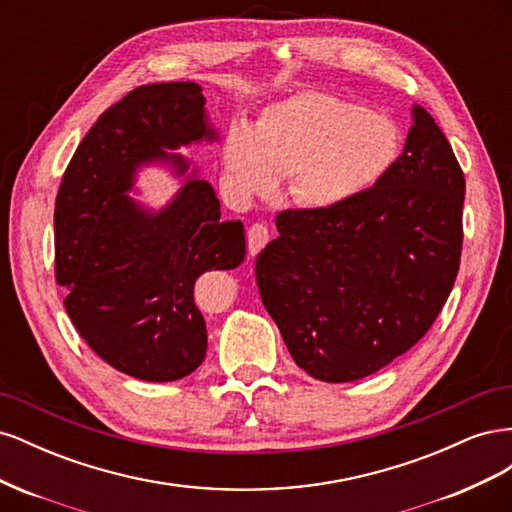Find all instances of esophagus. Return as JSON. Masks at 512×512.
Here are the masks:
<instances>
[{
  "instance_id": "obj_1",
  "label": "esophagus",
  "mask_w": 512,
  "mask_h": 512,
  "mask_svg": "<svg viewBox=\"0 0 512 512\" xmlns=\"http://www.w3.org/2000/svg\"><path fill=\"white\" fill-rule=\"evenodd\" d=\"M267 241H269V228L265 224L256 222L250 226V230H247V247H250L252 256H256L262 247L267 245Z\"/></svg>"
}]
</instances>
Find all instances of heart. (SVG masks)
<instances>
[{
  "label": "heart",
  "instance_id": "b5f03b06",
  "mask_svg": "<svg viewBox=\"0 0 512 512\" xmlns=\"http://www.w3.org/2000/svg\"><path fill=\"white\" fill-rule=\"evenodd\" d=\"M404 136L382 113L327 91H299L267 106L254 130L232 126L224 164L239 196H267L288 179V194L307 209H335L391 173Z\"/></svg>",
  "mask_w": 512,
  "mask_h": 512
}]
</instances>
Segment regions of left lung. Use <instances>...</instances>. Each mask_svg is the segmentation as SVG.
<instances>
[{
    "label": "left lung",
    "mask_w": 512,
    "mask_h": 512,
    "mask_svg": "<svg viewBox=\"0 0 512 512\" xmlns=\"http://www.w3.org/2000/svg\"><path fill=\"white\" fill-rule=\"evenodd\" d=\"M463 194L451 143L414 104L404 153L376 188L277 215L256 284L294 363L322 382H354L408 352L453 290Z\"/></svg>",
    "instance_id": "obj_1"
}]
</instances>
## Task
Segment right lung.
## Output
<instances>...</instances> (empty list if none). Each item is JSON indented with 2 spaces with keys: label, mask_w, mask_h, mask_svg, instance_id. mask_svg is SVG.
Masks as SVG:
<instances>
[{
  "label": "right lung",
  "mask_w": 512,
  "mask_h": 512,
  "mask_svg": "<svg viewBox=\"0 0 512 512\" xmlns=\"http://www.w3.org/2000/svg\"><path fill=\"white\" fill-rule=\"evenodd\" d=\"M218 138L198 83L141 85L98 117L61 179L55 277L66 312L87 346L132 378L173 382L205 361L194 284L245 258L243 224L222 220L213 185L175 153ZM151 163L182 179L160 210L133 198L137 170Z\"/></svg>",
  "instance_id": "1"
}]
</instances>
